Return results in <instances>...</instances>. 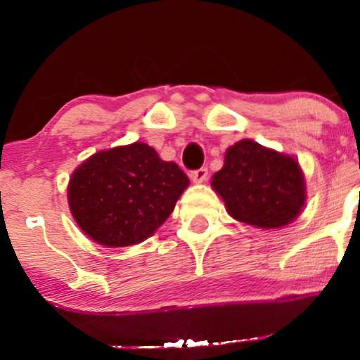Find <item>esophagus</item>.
I'll list each match as a JSON object with an SVG mask.
<instances>
[{"mask_svg": "<svg viewBox=\"0 0 360 360\" xmlns=\"http://www.w3.org/2000/svg\"><path fill=\"white\" fill-rule=\"evenodd\" d=\"M189 177H191V181L194 184L205 183V181L208 179V169H206V167L196 169V171H193L191 174H189Z\"/></svg>", "mask_w": 360, "mask_h": 360, "instance_id": "34e87169", "label": "esophagus"}]
</instances>
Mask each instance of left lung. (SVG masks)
Wrapping results in <instances>:
<instances>
[{"label": "left lung", "mask_w": 360, "mask_h": 360, "mask_svg": "<svg viewBox=\"0 0 360 360\" xmlns=\"http://www.w3.org/2000/svg\"><path fill=\"white\" fill-rule=\"evenodd\" d=\"M212 188L225 201L230 217L259 229L289 225L307 201L298 160L249 139L225 152Z\"/></svg>", "instance_id": "1"}]
</instances>
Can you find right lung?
<instances>
[{"label": "right lung", "mask_w": 360, "mask_h": 360, "mask_svg": "<svg viewBox=\"0 0 360 360\" xmlns=\"http://www.w3.org/2000/svg\"><path fill=\"white\" fill-rule=\"evenodd\" d=\"M188 176L143 142L96 152L72 172L68 201L79 229L106 247L143 242L167 220Z\"/></svg>", "instance_id": "1"}]
</instances>
